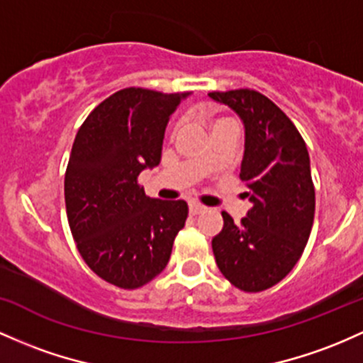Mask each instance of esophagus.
I'll return each instance as SVG.
<instances>
[{
  "mask_svg": "<svg viewBox=\"0 0 363 363\" xmlns=\"http://www.w3.org/2000/svg\"><path fill=\"white\" fill-rule=\"evenodd\" d=\"M206 210V206H203L201 203H196V201H191L189 203V212L193 215H198V213H203Z\"/></svg>",
  "mask_w": 363,
  "mask_h": 363,
  "instance_id": "34e87169",
  "label": "esophagus"
}]
</instances>
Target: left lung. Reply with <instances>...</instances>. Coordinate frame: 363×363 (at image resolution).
Instances as JSON below:
<instances>
[{
	"mask_svg": "<svg viewBox=\"0 0 363 363\" xmlns=\"http://www.w3.org/2000/svg\"><path fill=\"white\" fill-rule=\"evenodd\" d=\"M245 123L241 181L253 203L241 224L222 212L212 240L215 262L238 289L258 293L282 281L303 253L315 213V189L306 145L276 103L253 89L213 91Z\"/></svg>",
	"mask_w": 363,
	"mask_h": 363,
	"instance_id": "1",
	"label": "left lung"
}]
</instances>
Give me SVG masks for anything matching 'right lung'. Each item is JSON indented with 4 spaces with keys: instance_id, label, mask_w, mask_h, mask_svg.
Listing matches in <instances>:
<instances>
[{
    "instance_id": "right-lung-1",
    "label": "right lung",
    "mask_w": 363,
    "mask_h": 363,
    "mask_svg": "<svg viewBox=\"0 0 363 363\" xmlns=\"http://www.w3.org/2000/svg\"><path fill=\"white\" fill-rule=\"evenodd\" d=\"M189 93L125 87L87 115L65 172L67 218L96 276L138 289L169 264L188 218L184 200H153L138 175L160 163L165 127Z\"/></svg>"
}]
</instances>
